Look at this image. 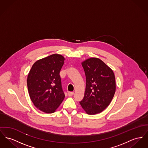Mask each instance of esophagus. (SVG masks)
<instances>
[{"instance_id":"34e87169","label":"esophagus","mask_w":148,"mask_h":148,"mask_svg":"<svg viewBox=\"0 0 148 148\" xmlns=\"http://www.w3.org/2000/svg\"><path fill=\"white\" fill-rule=\"evenodd\" d=\"M73 94H74V92H69L68 93V95H69V97H72V96H73Z\"/></svg>"}]
</instances>
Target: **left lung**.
Listing matches in <instances>:
<instances>
[{
	"mask_svg": "<svg viewBox=\"0 0 148 148\" xmlns=\"http://www.w3.org/2000/svg\"><path fill=\"white\" fill-rule=\"evenodd\" d=\"M86 76L84 97L79 103L88 114L101 112L110 103L116 92L115 76L112 69L97 58L82 62Z\"/></svg>",
	"mask_w": 148,
	"mask_h": 148,
	"instance_id": "8db88e82",
	"label": "left lung"
}]
</instances>
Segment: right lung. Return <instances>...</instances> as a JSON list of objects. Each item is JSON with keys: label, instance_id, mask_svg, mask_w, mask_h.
<instances>
[{"label": "right lung", "instance_id": "add662e5", "mask_svg": "<svg viewBox=\"0 0 148 148\" xmlns=\"http://www.w3.org/2000/svg\"><path fill=\"white\" fill-rule=\"evenodd\" d=\"M64 60L62 55H50L35 62L28 74L30 99L37 108L46 113H54L65 97L59 75Z\"/></svg>", "mask_w": 148, "mask_h": 148}]
</instances>
